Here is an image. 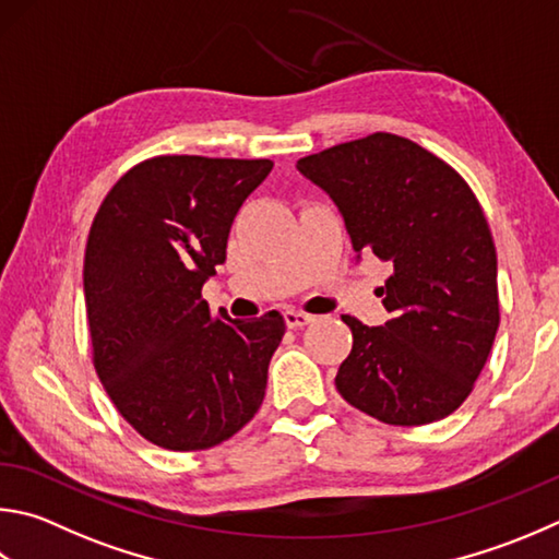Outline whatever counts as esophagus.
Returning a JSON list of instances; mask_svg holds the SVG:
<instances>
[{"mask_svg": "<svg viewBox=\"0 0 559 559\" xmlns=\"http://www.w3.org/2000/svg\"><path fill=\"white\" fill-rule=\"evenodd\" d=\"M283 320H286V324L290 330H298V328H306V324H310L314 318L308 312H298V310H286L283 312Z\"/></svg>", "mask_w": 559, "mask_h": 559, "instance_id": "1", "label": "esophagus"}]
</instances>
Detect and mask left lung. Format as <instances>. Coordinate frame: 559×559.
Segmentation results:
<instances>
[{
	"label": "left lung",
	"instance_id": "8db88e82",
	"mask_svg": "<svg viewBox=\"0 0 559 559\" xmlns=\"http://www.w3.org/2000/svg\"><path fill=\"white\" fill-rule=\"evenodd\" d=\"M340 207L357 253L391 266L379 288L391 320L352 314V352L334 385L389 425L448 418L472 393L499 330L496 247L479 200L442 158L377 131L298 160Z\"/></svg>",
	"mask_w": 559,
	"mask_h": 559
}]
</instances>
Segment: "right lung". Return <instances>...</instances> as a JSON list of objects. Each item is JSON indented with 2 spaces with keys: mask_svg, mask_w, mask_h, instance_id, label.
<instances>
[{
  "mask_svg": "<svg viewBox=\"0 0 559 559\" xmlns=\"http://www.w3.org/2000/svg\"><path fill=\"white\" fill-rule=\"evenodd\" d=\"M271 168L269 158L141 160L90 227L95 371L121 418L164 450L215 448L261 408L286 322L276 310L257 320L210 312L202 283L225 263L231 222Z\"/></svg>",
  "mask_w": 559,
  "mask_h": 559,
  "instance_id": "right-lung-1",
  "label": "right lung"
}]
</instances>
